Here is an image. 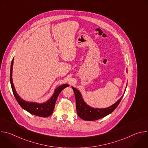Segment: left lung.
<instances>
[{
    "mask_svg": "<svg viewBox=\"0 0 148 148\" xmlns=\"http://www.w3.org/2000/svg\"><path fill=\"white\" fill-rule=\"evenodd\" d=\"M72 88L74 92L75 97L76 109L77 115L81 119L85 121H95L106 116L107 115L112 113L117 107L124 95L123 94L116 103L111 105L110 107L103 109H94L88 106V105L84 102L81 97V95L78 91V90H77L76 88L74 87Z\"/></svg>",
    "mask_w": 148,
    "mask_h": 148,
    "instance_id": "left-lung-1",
    "label": "left lung"
}]
</instances>
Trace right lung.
I'll use <instances>...</instances> for the list:
<instances>
[{
    "instance_id": "1",
    "label": "right lung",
    "mask_w": 148,
    "mask_h": 148,
    "mask_svg": "<svg viewBox=\"0 0 148 148\" xmlns=\"http://www.w3.org/2000/svg\"><path fill=\"white\" fill-rule=\"evenodd\" d=\"M13 60L14 58H13L11 63L10 81V84H11L12 91H13V93L15 97V98L18 102V104L20 105V107L22 108H23L24 110H25L26 111H27V112H29V113L33 115L41 116V117H47L50 116L53 114V112L55 107V103L58 95L63 89L67 87H69V85H68V84H64V85H62L57 87L55 90L54 93L51 97V98L45 103L39 104L37 103H33V102L30 103L29 102L25 101L17 94L13 84L12 75Z\"/></svg>"
}]
</instances>
